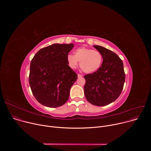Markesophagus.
I'll use <instances>...</instances> for the list:
<instances>
[{
    "instance_id": "esophagus-1",
    "label": "esophagus",
    "mask_w": 151,
    "mask_h": 151,
    "mask_svg": "<svg viewBox=\"0 0 151 151\" xmlns=\"http://www.w3.org/2000/svg\"><path fill=\"white\" fill-rule=\"evenodd\" d=\"M82 77V75H81V74H78V78H81Z\"/></svg>"
}]
</instances>
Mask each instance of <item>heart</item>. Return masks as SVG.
<instances>
[{
	"mask_svg": "<svg viewBox=\"0 0 151 151\" xmlns=\"http://www.w3.org/2000/svg\"><path fill=\"white\" fill-rule=\"evenodd\" d=\"M75 55L68 54L67 61L72 69L77 67L80 61V68L86 73H92L97 71L103 61L102 54L98 51L87 48H79L74 52Z\"/></svg>",
	"mask_w": 151,
	"mask_h": 151,
	"instance_id": "b5f03b06",
	"label": "heart"
}]
</instances>
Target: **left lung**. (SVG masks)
<instances>
[{
    "instance_id": "1",
    "label": "left lung",
    "mask_w": 151,
    "mask_h": 151,
    "mask_svg": "<svg viewBox=\"0 0 151 151\" xmlns=\"http://www.w3.org/2000/svg\"><path fill=\"white\" fill-rule=\"evenodd\" d=\"M103 56L99 69L84 76V94L87 101L97 106L109 104L121 94L125 82L123 63L113 51L99 45H93Z\"/></svg>"
}]
</instances>
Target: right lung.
Masks as SVG:
<instances>
[{"label": "right lung", "mask_w": 151, "mask_h": 151, "mask_svg": "<svg viewBox=\"0 0 151 151\" xmlns=\"http://www.w3.org/2000/svg\"><path fill=\"white\" fill-rule=\"evenodd\" d=\"M73 47V44H54L40 49L32 60L29 84L41 104L57 107L68 100L70 88L78 78L67 61Z\"/></svg>", "instance_id": "right-lung-1"}]
</instances>
